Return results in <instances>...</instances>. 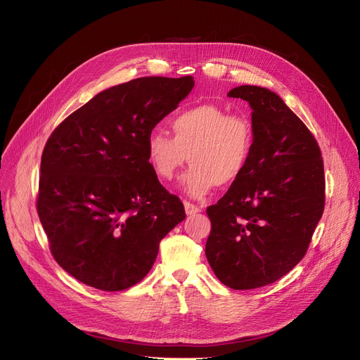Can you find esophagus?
<instances>
[{
    "instance_id": "esophagus-1",
    "label": "esophagus",
    "mask_w": 360,
    "mask_h": 360,
    "mask_svg": "<svg viewBox=\"0 0 360 360\" xmlns=\"http://www.w3.org/2000/svg\"><path fill=\"white\" fill-rule=\"evenodd\" d=\"M184 207H185V213H186L188 216H195L197 213L201 212L200 207H197V205H194V204H191V202H188V201L184 202Z\"/></svg>"
}]
</instances>
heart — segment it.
I'll return each instance as SVG.
<instances>
[{
  "instance_id": "1",
  "label": "heart",
  "mask_w": 360,
  "mask_h": 360,
  "mask_svg": "<svg viewBox=\"0 0 360 360\" xmlns=\"http://www.w3.org/2000/svg\"><path fill=\"white\" fill-rule=\"evenodd\" d=\"M174 137L153 128L146 139V153L156 176L172 181L179 169L193 166L182 176V190L202 197L213 186L235 184L247 169L255 144L252 122L214 103L181 110L172 120Z\"/></svg>"
}]
</instances>
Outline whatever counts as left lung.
Returning a JSON list of instances; mask_svg holds the SVG:
<instances>
[{"label": "left lung", "instance_id": "8db88e82", "mask_svg": "<svg viewBox=\"0 0 360 360\" xmlns=\"http://www.w3.org/2000/svg\"><path fill=\"white\" fill-rule=\"evenodd\" d=\"M229 98L252 108L255 144L242 176L207 209L205 257L231 289L267 286L305 257L324 213L326 176L308 127L274 91L239 86Z\"/></svg>", "mask_w": 360, "mask_h": 360}]
</instances>
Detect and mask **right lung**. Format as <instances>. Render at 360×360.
Segmentation results:
<instances>
[{"instance_id": "add662e5", "label": "right lung", "mask_w": 360, "mask_h": 360, "mask_svg": "<svg viewBox=\"0 0 360 360\" xmlns=\"http://www.w3.org/2000/svg\"><path fill=\"white\" fill-rule=\"evenodd\" d=\"M194 87L140 77L96 94L48 139L37 214L60 266L87 286L120 292L153 267L160 240L185 219L151 169L146 139Z\"/></svg>"}]
</instances>
